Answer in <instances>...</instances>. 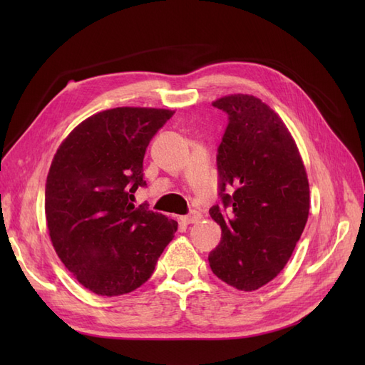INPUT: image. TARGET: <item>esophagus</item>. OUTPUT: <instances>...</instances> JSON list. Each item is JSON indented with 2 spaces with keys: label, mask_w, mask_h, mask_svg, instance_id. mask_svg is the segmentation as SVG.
I'll list each match as a JSON object with an SVG mask.
<instances>
[{
  "label": "esophagus",
  "mask_w": 365,
  "mask_h": 365,
  "mask_svg": "<svg viewBox=\"0 0 365 365\" xmlns=\"http://www.w3.org/2000/svg\"><path fill=\"white\" fill-rule=\"evenodd\" d=\"M200 219H201V215L197 213V212H193V213H190V215L182 216V217H181V222L185 224V225H189V224H196Z\"/></svg>",
  "instance_id": "34e87169"
}]
</instances>
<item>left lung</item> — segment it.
Wrapping results in <instances>:
<instances>
[{
    "instance_id": "1",
    "label": "left lung",
    "mask_w": 365,
    "mask_h": 365,
    "mask_svg": "<svg viewBox=\"0 0 365 365\" xmlns=\"http://www.w3.org/2000/svg\"><path fill=\"white\" fill-rule=\"evenodd\" d=\"M228 114L217 149L219 205L210 216L222 230L208 254L213 274L239 291H256L291 259L309 216V181L283 120L260 98L230 94L213 102Z\"/></svg>"
}]
</instances>
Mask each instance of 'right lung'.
<instances>
[{"instance_id": "right-lung-1", "label": "right lung", "mask_w": 365, "mask_h": 365, "mask_svg": "<svg viewBox=\"0 0 365 365\" xmlns=\"http://www.w3.org/2000/svg\"><path fill=\"white\" fill-rule=\"evenodd\" d=\"M175 111L121 106L77 125L54 153L46 184L51 244L97 295L135 291L152 275L178 222L135 207L149 141Z\"/></svg>"}]
</instances>
